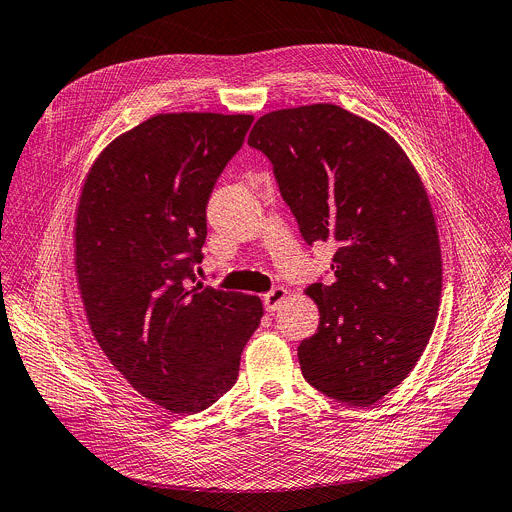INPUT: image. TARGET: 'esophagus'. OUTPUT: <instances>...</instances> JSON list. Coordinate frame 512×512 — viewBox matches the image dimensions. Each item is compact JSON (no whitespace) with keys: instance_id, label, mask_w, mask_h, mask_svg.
Instances as JSON below:
<instances>
[{"instance_id":"1","label":"esophagus","mask_w":512,"mask_h":512,"mask_svg":"<svg viewBox=\"0 0 512 512\" xmlns=\"http://www.w3.org/2000/svg\"><path fill=\"white\" fill-rule=\"evenodd\" d=\"M287 295H289V291L285 289V287H274L272 291H268L266 295H264V309L266 311H277L281 305H283V301L287 299Z\"/></svg>"}]
</instances>
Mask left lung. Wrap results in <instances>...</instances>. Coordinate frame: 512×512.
<instances>
[{
    "label": "left lung",
    "mask_w": 512,
    "mask_h": 512,
    "mask_svg": "<svg viewBox=\"0 0 512 512\" xmlns=\"http://www.w3.org/2000/svg\"><path fill=\"white\" fill-rule=\"evenodd\" d=\"M248 145L270 160L305 242L336 244L334 281L305 289L320 326L297 348L303 377L332 400L375 404L414 369L439 316L426 188L396 139L336 104L268 112Z\"/></svg>",
    "instance_id": "8db88e82"
}]
</instances>
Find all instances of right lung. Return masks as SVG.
Instances as JSON below:
<instances>
[{"mask_svg": "<svg viewBox=\"0 0 512 512\" xmlns=\"http://www.w3.org/2000/svg\"><path fill=\"white\" fill-rule=\"evenodd\" d=\"M252 114H155L110 141L75 211V277L90 330L153 404L196 414L238 379L256 295L196 283L207 203Z\"/></svg>", "mask_w": 512, "mask_h": 512, "instance_id": "obj_1", "label": "right lung"}]
</instances>
